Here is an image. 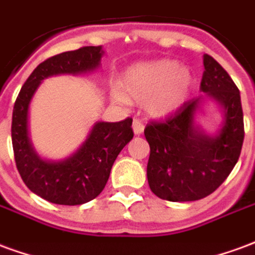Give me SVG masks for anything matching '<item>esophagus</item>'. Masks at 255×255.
<instances>
[{
    "mask_svg": "<svg viewBox=\"0 0 255 255\" xmlns=\"http://www.w3.org/2000/svg\"><path fill=\"white\" fill-rule=\"evenodd\" d=\"M132 129L135 135H140V133L143 132V129H144L143 122H142V120H139V119H135V120L132 122Z\"/></svg>",
    "mask_w": 255,
    "mask_h": 255,
    "instance_id": "esophagus-1",
    "label": "esophagus"
}]
</instances>
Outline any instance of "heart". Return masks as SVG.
<instances>
[{"mask_svg":"<svg viewBox=\"0 0 255 255\" xmlns=\"http://www.w3.org/2000/svg\"><path fill=\"white\" fill-rule=\"evenodd\" d=\"M191 72L175 60H154L128 67L119 80V91L112 97L117 102H144L149 115L165 117L186 102L192 87Z\"/></svg>","mask_w":255,"mask_h":255,"instance_id":"1","label":"heart"}]
</instances>
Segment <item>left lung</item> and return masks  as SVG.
I'll return each instance as SVG.
<instances>
[{
	"label": "left lung",
	"mask_w": 255,
	"mask_h": 255,
	"mask_svg": "<svg viewBox=\"0 0 255 255\" xmlns=\"http://www.w3.org/2000/svg\"><path fill=\"white\" fill-rule=\"evenodd\" d=\"M201 91L205 95L184 102L165 122L144 128L149 142L147 182L161 199L188 202L208 197L228 177L241 155L245 138L241 93L213 57L203 56ZM206 99L217 103L223 122L214 134L196 123Z\"/></svg>",
	"instance_id": "8db88e82"
}]
</instances>
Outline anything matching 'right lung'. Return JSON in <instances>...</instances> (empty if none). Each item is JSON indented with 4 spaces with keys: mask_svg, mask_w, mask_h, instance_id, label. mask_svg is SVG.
I'll list each match as a JSON object with an SVG mask.
<instances>
[{
    "mask_svg": "<svg viewBox=\"0 0 255 255\" xmlns=\"http://www.w3.org/2000/svg\"><path fill=\"white\" fill-rule=\"evenodd\" d=\"M104 54L102 46H84L47 58L32 71L14 102L12 144L17 171L25 186L49 202L73 206L98 197L117 155L133 136L129 117L117 123L97 122L79 149L58 161L42 158L31 142L30 104L42 82L56 75L94 72Z\"/></svg>",
    "mask_w": 255,
    "mask_h": 255,
    "instance_id": "add662e5",
    "label": "right lung"
}]
</instances>
